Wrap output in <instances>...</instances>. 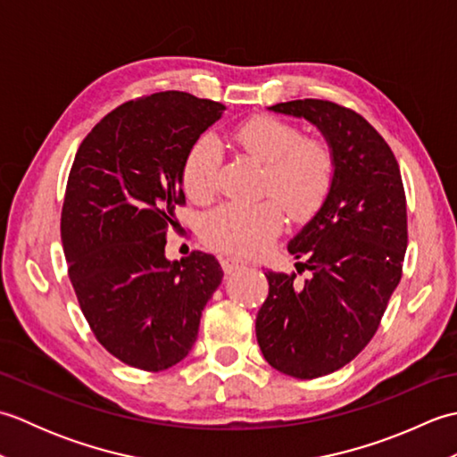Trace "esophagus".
Returning a JSON list of instances; mask_svg holds the SVG:
<instances>
[{
  "label": "esophagus",
  "instance_id": "34e87169",
  "mask_svg": "<svg viewBox=\"0 0 457 457\" xmlns=\"http://www.w3.org/2000/svg\"><path fill=\"white\" fill-rule=\"evenodd\" d=\"M220 263H221L223 273L231 275V273H234V270H237V269H241V267H245L247 261L239 259V257H221Z\"/></svg>",
  "mask_w": 457,
  "mask_h": 457
}]
</instances>
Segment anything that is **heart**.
<instances>
[{"label": "heart", "instance_id": "obj_1", "mask_svg": "<svg viewBox=\"0 0 457 457\" xmlns=\"http://www.w3.org/2000/svg\"><path fill=\"white\" fill-rule=\"evenodd\" d=\"M237 147L265 164L263 192L273 194L290 218L308 220L322 206L336 177L334 151L322 139L303 137L296 125L273 115H253L234 129ZM220 141L206 133L190 145L182 162L187 196L206 204L218 190ZM277 200L223 204L202 221L206 244L226 253L255 255L283 229L285 210Z\"/></svg>", "mask_w": 457, "mask_h": 457}]
</instances>
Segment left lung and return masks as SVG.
Instances as JSON below:
<instances>
[{"instance_id":"1","label":"left lung","mask_w":457,"mask_h":457,"mask_svg":"<svg viewBox=\"0 0 457 457\" xmlns=\"http://www.w3.org/2000/svg\"><path fill=\"white\" fill-rule=\"evenodd\" d=\"M270 112L304 118L334 151L336 177L322 206L288 241L308 270H267L269 296L255 322L270 367L296 378L334 373L377 332L403 275L406 198L389 145L353 110L328 100H295Z\"/></svg>"}]
</instances>
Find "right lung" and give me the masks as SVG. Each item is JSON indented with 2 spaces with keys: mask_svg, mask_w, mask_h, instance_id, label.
<instances>
[{
  "mask_svg": "<svg viewBox=\"0 0 457 457\" xmlns=\"http://www.w3.org/2000/svg\"><path fill=\"white\" fill-rule=\"evenodd\" d=\"M226 105L159 92L110 112L76 153L61 236L68 277L98 342L120 361L162 371L198 337L202 310L221 283L218 259L164 257L182 162Z\"/></svg>",
  "mask_w": 457,
  "mask_h": 457,
  "instance_id": "right-lung-1",
  "label": "right lung"
}]
</instances>
